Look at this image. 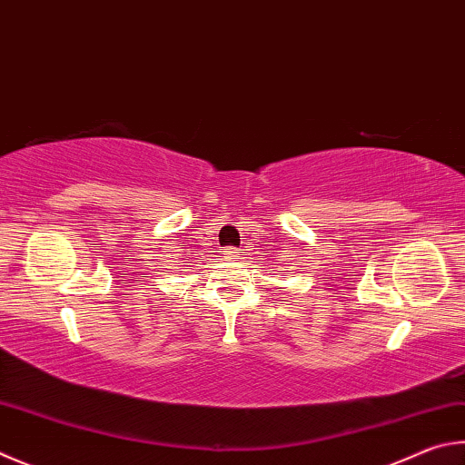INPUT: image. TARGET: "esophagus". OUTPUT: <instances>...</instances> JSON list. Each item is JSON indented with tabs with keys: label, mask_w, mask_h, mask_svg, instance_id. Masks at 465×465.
<instances>
[{
	"label": "esophagus",
	"mask_w": 465,
	"mask_h": 465,
	"mask_svg": "<svg viewBox=\"0 0 465 465\" xmlns=\"http://www.w3.org/2000/svg\"><path fill=\"white\" fill-rule=\"evenodd\" d=\"M225 258L227 260H238L240 258V252H238V248H225Z\"/></svg>",
	"instance_id": "esophagus-1"
}]
</instances>
